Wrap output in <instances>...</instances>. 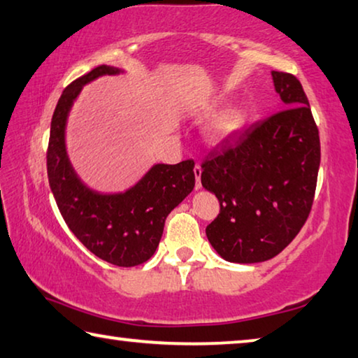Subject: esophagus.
Wrapping results in <instances>:
<instances>
[{
  "instance_id": "obj_1",
  "label": "esophagus",
  "mask_w": 358,
  "mask_h": 358,
  "mask_svg": "<svg viewBox=\"0 0 358 358\" xmlns=\"http://www.w3.org/2000/svg\"><path fill=\"white\" fill-rule=\"evenodd\" d=\"M201 175H202V167L199 166V164H196V166H194V177H196V188H197V189L202 188Z\"/></svg>"
}]
</instances>
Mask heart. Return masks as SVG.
<instances>
[{"label": "heart", "instance_id": "heart-1", "mask_svg": "<svg viewBox=\"0 0 358 358\" xmlns=\"http://www.w3.org/2000/svg\"><path fill=\"white\" fill-rule=\"evenodd\" d=\"M243 122V111L241 108H231V110L224 111L217 121L213 122V132L218 135V137H223V135L232 134L234 130L239 129Z\"/></svg>", "mask_w": 358, "mask_h": 358}]
</instances>
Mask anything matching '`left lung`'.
Wrapping results in <instances>:
<instances>
[{
    "label": "left lung",
    "instance_id": "left-lung-1",
    "mask_svg": "<svg viewBox=\"0 0 358 358\" xmlns=\"http://www.w3.org/2000/svg\"><path fill=\"white\" fill-rule=\"evenodd\" d=\"M287 108L232 132L201 164L202 186L220 201L206 228L231 263L274 258L308 220L320 166L319 129L299 79L272 71Z\"/></svg>",
    "mask_w": 358,
    "mask_h": 358
}]
</instances>
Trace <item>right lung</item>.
<instances>
[{"label": "right lung", "instance_id": "obj_1", "mask_svg": "<svg viewBox=\"0 0 358 358\" xmlns=\"http://www.w3.org/2000/svg\"><path fill=\"white\" fill-rule=\"evenodd\" d=\"M116 73L117 68L100 65L65 87L50 122L48 178L57 207L79 242L106 263L132 268L152 257L167 215L194 188V161L157 164L124 194H99L78 180L65 151L68 111L84 84Z\"/></svg>", "mask_w": 358, "mask_h": 358}]
</instances>
